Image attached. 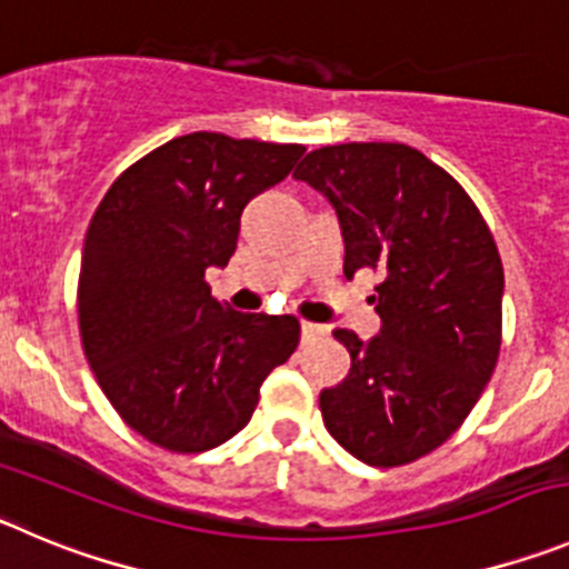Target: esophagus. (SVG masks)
Masks as SVG:
<instances>
[{
    "label": "esophagus",
    "mask_w": 569,
    "mask_h": 569,
    "mask_svg": "<svg viewBox=\"0 0 569 569\" xmlns=\"http://www.w3.org/2000/svg\"><path fill=\"white\" fill-rule=\"evenodd\" d=\"M319 336H325V327L312 325V321H301V338H305V341H312V338Z\"/></svg>",
    "instance_id": "1"
}]
</instances>
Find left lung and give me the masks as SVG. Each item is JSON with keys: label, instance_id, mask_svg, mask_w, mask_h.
<instances>
[{"label": "left lung", "instance_id": "obj_1", "mask_svg": "<svg viewBox=\"0 0 569 569\" xmlns=\"http://www.w3.org/2000/svg\"><path fill=\"white\" fill-rule=\"evenodd\" d=\"M293 177L336 208L347 279L380 273L378 336L332 332L352 367L319 398L327 431L367 466L420 460L460 429L497 367V242L460 182L406 143L321 146Z\"/></svg>", "mask_w": 569, "mask_h": 569}]
</instances>
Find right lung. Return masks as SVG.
Wrapping results in <instances>:
<instances>
[{"mask_svg": "<svg viewBox=\"0 0 569 569\" xmlns=\"http://www.w3.org/2000/svg\"><path fill=\"white\" fill-rule=\"evenodd\" d=\"M301 154L299 143L182 134L129 166L92 213L78 276L83 356L123 423L154 446L197 455L231 440L299 347V319L220 305L206 270L226 268L244 206Z\"/></svg>", "mask_w": 569, "mask_h": 569, "instance_id": "add662e5", "label": "right lung"}]
</instances>
